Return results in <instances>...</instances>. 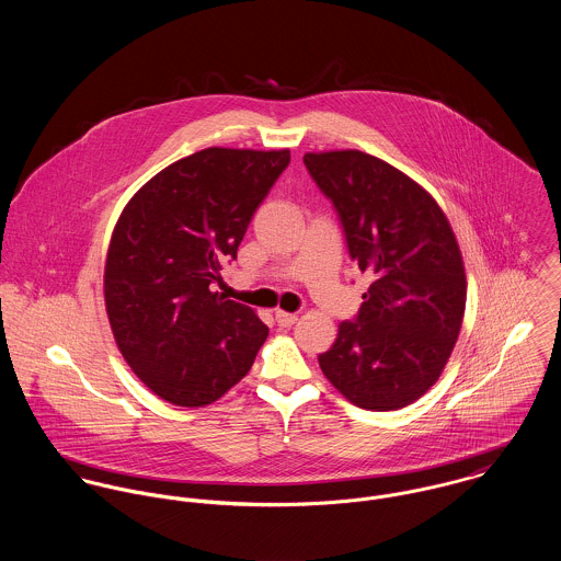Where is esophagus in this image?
Here are the masks:
<instances>
[{
  "label": "esophagus",
  "mask_w": 561,
  "mask_h": 561,
  "mask_svg": "<svg viewBox=\"0 0 561 561\" xmlns=\"http://www.w3.org/2000/svg\"><path fill=\"white\" fill-rule=\"evenodd\" d=\"M276 321H278V325H283V328H289V325H294L296 321H298V316L296 313H287V311H280V309H276Z\"/></svg>",
  "instance_id": "1"
}]
</instances>
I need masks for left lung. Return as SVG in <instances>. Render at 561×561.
<instances>
[{"label":"left lung","mask_w":561,"mask_h":561,"mask_svg":"<svg viewBox=\"0 0 561 561\" xmlns=\"http://www.w3.org/2000/svg\"><path fill=\"white\" fill-rule=\"evenodd\" d=\"M305 163L334 203L352 261L374 280L356 321L320 354L330 385L358 408L400 410L440 378L458 341L467 274L436 198L369 153L320 151Z\"/></svg>","instance_id":"obj_1"}]
</instances>
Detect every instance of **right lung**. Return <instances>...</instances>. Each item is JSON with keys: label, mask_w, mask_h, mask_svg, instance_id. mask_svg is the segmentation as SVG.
<instances>
[{"label": "right lung", "mask_w": 561, "mask_h": 561, "mask_svg": "<svg viewBox=\"0 0 561 561\" xmlns=\"http://www.w3.org/2000/svg\"><path fill=\"white\" fill-rule=\"evenodd\" d=\"M287 163L289 149H203L165 165L121 211L103 270L105 311L123 358L161 400H220L265 343L267 325L216 285Z\"/></svg>", "instance_id": "add662e5"}]
</instances>
